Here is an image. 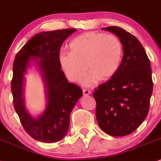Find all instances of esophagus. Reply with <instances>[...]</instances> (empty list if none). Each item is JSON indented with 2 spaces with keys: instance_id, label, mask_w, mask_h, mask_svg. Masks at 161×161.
<instances>
[{
  "instance_id": "obj_1",
  "label": "esophagus",
  "mask_w": 161,
  "mask_h": 161,
  "mask_svg": "<svg viewBox=\"0 0 161 161\" xmlns=\"http://www.w3.org/2000/svg\"><path fill=\"white\" fill-rule=\"evenodd\" d=\"M83 92H84V96H88L90 94V91L89 90H86V89H84L83 90Z\"/></svg>"
}]
</instances>
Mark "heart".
<instances>
[{"instance_id":"1","label":"heart","mask_w":161,"mask_h":161,"mask_svg":"<svg viewBox=\"0 0 161 161\" xmlns=\"http://www.w3.org/2000/svg\"><path fill=\"white\" fill-rule=\"evenodd\" d=\"M69 49L70 53L60 54V65L68 78L75 83L83 80L88 69L90 72L83 82L85 86L112 78L124 53L119 37L95 31L77 36L70 43Z\"/></svg>"}]
</instances>
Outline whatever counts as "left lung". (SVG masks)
I'll list each match as a JSON object with an SVG mask.
<instances>
[{
    "mask_svg": "<svg viewBox=\"0 0 161 161\" xmlns=\"http://www.w3.org/2000/svg\"><path fill=\"white\" fill-rule=\"evenodd\" d=\"M121 41L124 56L118 72L93 92L96 120L111 136L133 133L148 115L153 82L150 60L135 36L118 26L103 28Z\"/></svg>",
    "mask_w": 161,
    "mask_h": 161,
    "instance_id": "obj_1",
    "label": "left lung"
}]
</instances>
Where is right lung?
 <instances>
[{
    "label": "right lung",
    "mask_w": 161,
    "mask_h": 161,
    "mask_svg": "<svg viewBox=\"0 0 161 161\" xmlns=\"http://www.w3.org/2000/svg\"><path fill=\"white\" fill-rule=\"evenodd\" d=\"M75 31L67 28L36 34L15 57L11 80L13 105L26 133L37 141L53 143L65 136L71 111L83 95L80 86L68 81L59 62L62 43ZM31 61L38 65L46 88V108L37 118L26 110L23 98L24 75Z\"/></svg>",
    "instance_id": "1"
}]
</instances>
